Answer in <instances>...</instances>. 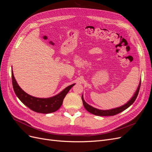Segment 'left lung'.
Masks as SVG:
<instances>
[{
  "label": "left lung",
  "mask_w": 152,
  "mask_h": 152,
  "mask_svg": "<svg viewBox=\"0 0 152 152\" xmlns=\"http://www.w3.org/2000/svg\"><path fill=\"white\" fill-rule=\"evenodd\" d=\"M140 86H141V82H140L138 87L136 91V93H134V96H132V98L129 101V102L126 103L125 104H124L123 106H121L120 107L115 108L111 110H99L96 108H94L92 107V106L89 105V104H87L84 99L83 98V95L82 96V102H83V104L84 108L86 109L87 111H88L89 113L94 114L95 115H98V116H113L115 115H117L119 113L122 112L124 110H125L127 108H129L130 106L134 102V101L136 100L137 95H138L139 93V91L140 88Z\"/></svg>",
  "instance_id": "obj_1"
}]
</instances>
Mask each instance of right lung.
Instances as JSON below:
<instances>
[{"label":"right lung","instance_id":"add662e5","mask_svg":"<svg viewBox=\"0 0 152 152\" xmlns=\"http://www.w3.org/2000/svg\"><path fill=\"white\" fill-rule=\"evenodd\" d=\"M12 82L13 89L17 97L21 102L33 111L40 113H50L57 111L63 104V99L65 98L68 91L75 84L68 86L63 89L58 94L48 98H39L34 97L26 93L18 84L14 77L13 71H11Z\"/></svg>","mask_w":152,"mask_h":152}]
</instances>
